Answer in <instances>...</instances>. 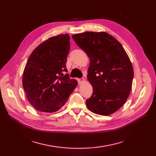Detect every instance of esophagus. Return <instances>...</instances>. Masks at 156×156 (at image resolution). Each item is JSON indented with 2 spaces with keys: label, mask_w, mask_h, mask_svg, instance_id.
<instances>
[{
  "label": "esophagus",
  "mask_w": 156,
  "mask_h": 156,
  "mask_svg": "<svg viewBox=\"0 0 156 156\" xmlns=\"http://www.w3.org/2000/svg\"><path fill=\"white\" fill-rule=\"evenodd\" d=\"M77 81L79 84H81L83 81H84V79L81 78V79H77Z\"/></svg>",
  "instance_id": "obj_1"
}]
</instances>
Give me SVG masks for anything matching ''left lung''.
<instances>
[{"label":"left lung","mask_w":156,"mask_h":156,"mask_svg":"<svg viewBox=\"0 0 156 156\" xmlns=\"http://www.w3.org/2000/svg\"><path fill=\"white\" fill-rule=\"evenodd\" d=\"M73 39L88 56L87 77L93 87L86 100L88 109L109 115L123 105L129 95L133 79L131 61L120 42L105 32H85Z\"/></svg>","instance_id":"obj_1"}]
</instances>
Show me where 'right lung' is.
Segmentation results:
<instances>
[{
	"mask_svg": "<svg viewBox=\"0 0 156 156\" xmlns=\"http://www.w3.org/2000/svg\"><path fill=\"white\" fill-rule=\"evenodd\" d=\"M68 34L51 37L33 51L23 76L28 100L36 109L45 112L59 110L77 85L66 69L70 49Z\"/></svg>",
	"mask_w": 156,
	"mask_h": 156,
	"instance_id": "right-lung-1",
	"label": "right lung"
}]
</instances>
